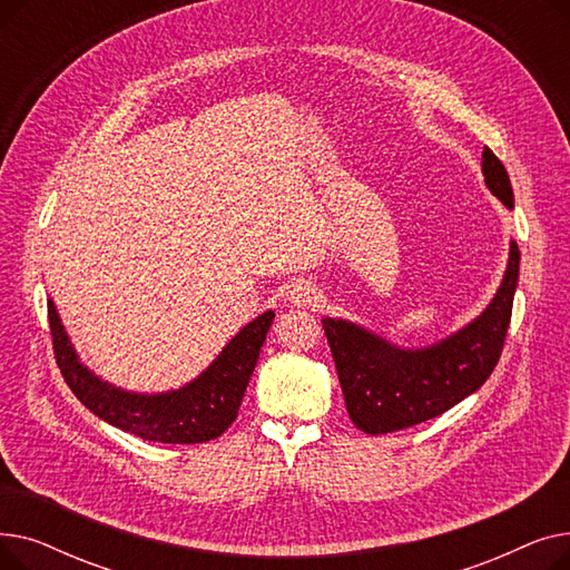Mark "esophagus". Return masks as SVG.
Masks as SVG:
<instances>
[{
	"instance_id": "34e87169",
	"label": "esophagus",
	"mask_w": 570,
	"mask_h": 570,
	"mask_svg": "<svg viewBox=\"0 0 570 570\" xmlns=\"http://www.w3.org/2000/svg\"><path fill=\"white\" fill-rule=\"evenodd\" d=\"M286 297H288L291 305L312 307L318 301V291L309 282H295V284L288 286Z\"/></svg>"
}]
</instances>
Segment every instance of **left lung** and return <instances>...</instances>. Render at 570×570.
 Returning a JSON list of instances; mask_svg holds the SVG:
<instances>
[{"label": "left lung", "instance_id": "obj_1", "mask_svg": "<svg viewBox=\"0 0 570 570\" xmlns=\"http://www.w3.org/2000/svg\"><path fill=\"white\" fill-rule=\"evenodd\" d=\"M483 175L488 189L513 209L511 177L490 147L483 149ZM518 277L520 249L511 243L505 275L488 309L425 348H400L351 321L321 318L353 425L367 434L406 430L475 393L501 357Z\"/></svg>", "mask_w": 570, "mask_h": 570}]
</instances>
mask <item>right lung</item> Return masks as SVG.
I'll use <instances>...</instances> for the list:
<instances>
[{
  "label": "right lung",
  "mask_w": 570,
  "mask_h": 570,
  "mask_svg": "<svg viewBox=\"0 0 570 570\" xmlns=\"http://www.w3.org/2000/svg\"><path fill=\"white\" fill-rule=\"evenodd\" d=\"M273 318L275 312H265L247 323L215 363L179 391L138 395L101 381L78 361L55 303L48 301L55 361L71 393L108 425L159 443H203L230 428Z\"/></svg>",
  "instance_id": "1"
}]
</instances>
